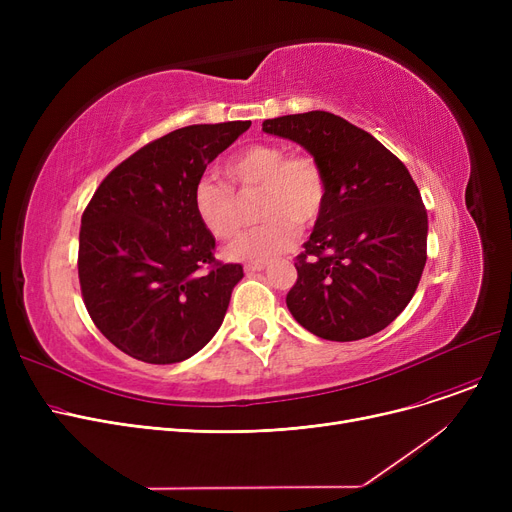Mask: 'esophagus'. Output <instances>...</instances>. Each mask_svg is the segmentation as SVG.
I'll use <instances>...</instances> for the list:
<instances>
[{
    "instance_id": "1",
    "label": "esophagus",
    "mask_w": 512,
    "mask_h": 512,
    "mask_svg": "<svg viewBox=\"0 0 512 512\" xmlns=\"http://www.w3.org/2000/svg\"><path fill=\"white\" fill-rule=\"evenodd\" d=\"M265 267V263L263 261H249V263H245V272L247 274H257V272H261Z\"/></svg>"
}]
</instances>
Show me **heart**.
<instances>
[{
	"instance_id": "b5f03b06",
	"label": "heart",
	"mask_w": 512,
	"mask_h": 512,
	"mask_svg": "<svg viewBox=\"0 0 512 512\" xmlns=\"http://www.w3.org/2000/svg\"><path fill=\"white\" fill-rule=\"evenodd\" d=\"M226 174L240 193H257L263 222L228 249L234 259L265 261L286 253L299 236V224L317 222L328 201V178L319 161L307 153H290L272 143H257L238 151ZM193 207L201 224L215 238H232L245 224V207L234 188L215 178H199Z\"/></svg>"
}]
</instances>
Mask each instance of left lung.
<instances>
[{"instance_id": "1", "label": "left lung", "mask_w": 512, "mask_h": 512, "mask_svg": "<svg viewBox=\"0 0 512 512\" xmlns=\"http://www.w3.org/2000/svg\"><path fill=\"white\" fill-rule=\"evenodd\" d=\"M263 130L303 145L328 178L326 207L294 259L292 317L334 342L382 332L413 299L427 259L415 180L378 139L330 112L265 120Z\"/></svg>"}]
</instances>
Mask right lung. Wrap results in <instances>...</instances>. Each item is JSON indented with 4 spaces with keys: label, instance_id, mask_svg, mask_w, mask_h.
Returning <instances> with one entry per match:
<instances>
[{
    "label": "right lung",
    "instance_id": "obj_1",
    "mask_svg": "<svg viewBox=\"0 0 512 512\" xmlns=\"http://www.w3.org/2000/svg\"><path fill=\"white\" fill-rule=\"evenodd\" d=\"M249 126L195 124L159 137L107 174L85 207L80 292L97 330L128 357L180 363L222 326L242 265L215 259L193 188Z\"/></svg>",
    "mask_w": 512,
    "mask_h": 512
}]
</instances>
